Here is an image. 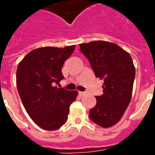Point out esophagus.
Listing matches in <instances>:
<instances>
[{
	"label": "esophagus",
	"instance_id": "34e87169",
	"mask_svg": "<svg viewBox=\"0 0 155 155\" xmlns=\"http://www.w3.org/2000/svg\"><path fill=\"white\" fill-rule=\"evenodd\" d=\"M79 94H80V96H84V95H85V92L80 91V92H79Z\"/></svg>",
	"mask_w": 155,
	"mask_h": 155
}]
</instances>
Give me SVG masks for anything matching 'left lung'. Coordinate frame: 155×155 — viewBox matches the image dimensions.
I'll return each instance as SVG.
<instances>
[{"mask_svg":"<svg viewBox=\"0 0 155 155\" xmlns=\"http://www.w3.org/2000/svg\"><path fill=\"white\" fill-rule=\"evenodd\" d=\"M96 77L104 80L103 94L95 96L90 119L102 128L119 121L131 102L136 68L129 53L115 43L93 41L80 44Z\"/></svg>","mask_w":155,"mask_h":155,"instance_id":"obj_1","label":"left lung"}]
</instances>
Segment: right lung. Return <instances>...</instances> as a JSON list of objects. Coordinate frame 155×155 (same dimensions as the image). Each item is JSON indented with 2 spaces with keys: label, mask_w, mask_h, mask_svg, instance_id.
Wrapping results in <instances>:
<instances>
[{
  "label": "right lung",
  "mask_w": 155,
  "mask_h": 155,
  "mask_svg": "<svg viewBox=\"0 0 155 155\" xmlns=\"http://www.w3.org/2000/svg\"><path fill=\"white\" fill-rule=\"evenodd\" d=\"M75 45L64 48L34 49L19 62L16 86L26 111L42 129H58L68 120L69 106L76 99L77 91L58 88L64 79L61 68L74 52Z\"/></svg>",
  "instance_id": "1"
}]
</instances>
